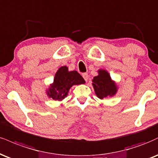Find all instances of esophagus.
<instances>
[{"label": "esophagus", "instance_id": "1", "mask_svg": "<svg viewBox=\"0 0 158 158\" xmlns=\"http://www.w3.org/2000/svg\"><path fill=\"white\" fill-rule=\"evenodd\" d=\"M82 77L83 78H84V79L85 80V81H87V79H88V74H87V73H82Z\"/></svg>", "mask_w": 158, "mask_h": 158}]
</instances>
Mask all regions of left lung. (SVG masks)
Segmentation results:
<instances>
[{
  "label": "left lung",
  "instance_id": "1",
  "mask_svg": "<svg viewBox=\"0 0 158 158\" xmlns=\"http://www.w3.org/2000/svg\"><path fill=\"white\" fill-rule=\"evenodd\" d=\"M93 86L96 96L101 99L113 96L117 92L116 85L111 80L110 76L105 70L98 71V75L93 79Z\"/></svg>",
  "mask_w": 158,
  "mask_h": 158
}]
</instances>
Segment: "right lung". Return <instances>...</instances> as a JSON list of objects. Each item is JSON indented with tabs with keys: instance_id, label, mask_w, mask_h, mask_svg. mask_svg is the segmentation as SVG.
<instances>
[{
	"instance_id": "add662e5",
	"label": "right lung",
	"mask_w": 158,
	"mask_h": 158,
	"mask_svg": "<svg viewBox=\"0 0 158 158\" xmlns=\"http://www.w3.org/2000/svg\"><path fill=\"white\" fill-rule=\"evenodd\" d=\"M85 83L84 79L77 71H68L66 66H62L55 74L54 83L49 87L47 94L54 100L61 101L67 96L68 91L73 85Z\"/></svg>"
}]
</instances>
